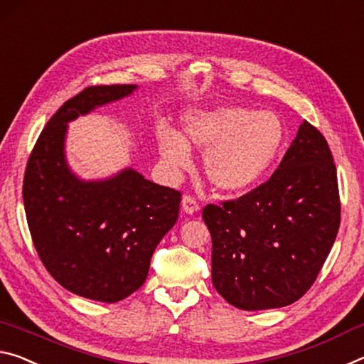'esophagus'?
Masks as SVG:
<instances>
[{"label": "esophagus", "instance_id": "esophagus-1", "mask_svg": "<svg viewBox=\"0 0 364 364\" xmlns=\"http://www.w3.org/2000/svg\"><path fill=\"white\" fill-rule=\"evenodd\" d=\"M200 210L198 201H196L193 196L190 195H183L182 196V211L186 214H193Z\"/></svg>", "mask_w": 364, "mask_h": 364}]
</instances>
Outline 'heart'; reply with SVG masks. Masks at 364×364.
I'll list each match as a JSON object with an SVG mask.
<instances>
[{"label": "heart", "instance_id": "b5f03b06", "mask_svg": "<svg viewBox=\"0 0 364 364\" xmlns=\"http://www.w3.org/2000/svg\"><path fill=\"white\" fill-rule=\"evenodd\" d=\"M181 126V134L171 129L158 132L161 158L172 169H186L188 150L205 153L206 178L225 193L258 183L277 159L285 136L279 116L243 106L190 109L182 114Z\"/></svg>", "mask_w": 364, "mask_h": 364}]
</instances>
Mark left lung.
I'll return each mask as SVG.
<instances>
[{
    "mask_svg": "<svg viewBox=\"0 0 364 364\" xmlns=\"http://www.w3.org/2000/svg\"><path fill=\"white\" fill-rule=\"evenodd\" d=\"M211 276L223 299L245 311L301 299L341 225L337 171L326 139L303 122L271 178L221 205H206Z\"/></svg>",
    "mask_w": 364,
    "mask_h": 364,
    "instance_id": "8db88e82",
    "label": "left lung"
}]
</instances>
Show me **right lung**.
Listing matches in <instances>:
<instances>
[{
	"label": "right lung",
	"instance_id": "obj_1",
	"mask_svg": "<svg viewBox=\"0 0 364 364\" xmlns=\"http://www.w3.org/2000/svg\"><path fill=\"white\" fill-rule=\"evenodd\" d=\"M136 85L88 87L41 130L23 176V208L41 263L65 290L116 303L139 290L154 248L174 228L181 192L132 168L83 181L65 159L68 124L122 100Z\"/></svg>",
	"mask_w": 364,
	"mask_h": 364
}]
</instances>
